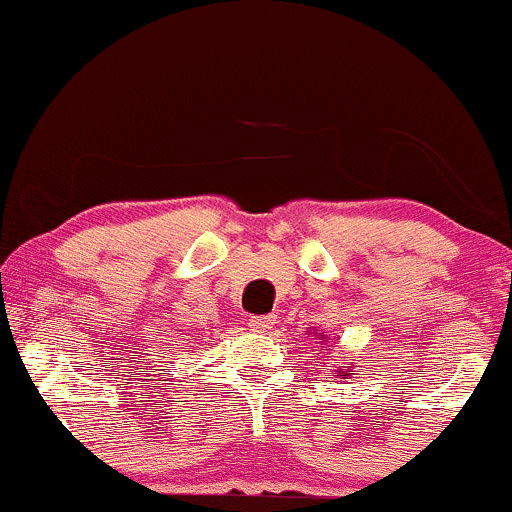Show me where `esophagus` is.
<instances>
[{
  "mask_svg": "<svg viewBox=\"0 0 512 512\" xmlns=\"http://www.w3.org/2000/svg\"><path fill=\"white\" fill-rule=\"evenodd\" d=\"M249 325L254 327L256 332H268L273 327V318L270 315H258V318H251Z\"/></svg>",
  "mask_w": 512,
  "mask_h": 512,
  "instance_id": "34e87169",
  "label": "esophagus"
}]
</instances>
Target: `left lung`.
<instances>
[{
  "label": "left lung",
  "instance_id": "8db88e82",
  "mask_svg": "<svg viewBox=\"0 0 512 512\" xmlns=\"http://www.w3.org/2000/svg\"><path fill=\"white\" fill-rule=\"evenodd\" d=\"M339 372H342V370H339ZM346 375H353V372H351V370H346V372H342V377H346Z\"/></svg>",
  "mask_w": 512,
  "mask_h": 512
}]
</instances>
